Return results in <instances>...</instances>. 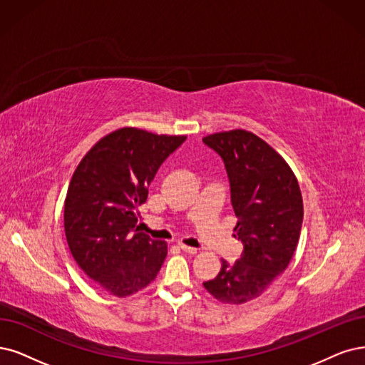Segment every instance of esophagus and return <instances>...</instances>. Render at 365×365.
<instances>
[{
  "instance_id": "obj_1",
  "label": "esophagus",
  "mask_w": 365,
  "mask_h": 365,
  "mask_svg": "<svg viewBox=\"0 0 365 365\" xmlns=\"http://www.w3.org/2000/svg\"><path fill=\"white\" fill-rule=\"evenodd\" d=\"M179 248L182 250V251H185V252H190V254H197V248H194V247H187V245H185V244H179Z\"/></svg>"
}]
</instances>
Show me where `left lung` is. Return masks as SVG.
Returning a JSON list of instances; mask_svg holds the SVG:
<instances>
[{
	"instance_id": "8db88e82",
	"label": "left lung",
	"mask_w": 365,
	"mask_h": 365,
	"mask_svg": "<svg viewBox=\"0 0 365 365\" xmlns=\"http://www.w3.org/2000/svg\"><path fill=\"white\" fill-rule=\"evenodd\" d=\"M203 143L224 162L237 218L235 237L244 245L240 259H222L220 274L203 286L221 302L244 304L289 266L304 218L301 190L286 160L257 135L236 129Z\"/></svg>"
}]
</instances>
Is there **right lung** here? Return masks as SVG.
<instances>
[{
	"instance_id": "add662e5",
	"label": "right lung",
	"mask_w": 365,
	"mask_h": 365,
	"mask_svg": "<svg viewBox=\"0 0 365 365\" xmlns=\"http://www.w3.org/2000/svg\"><path fill=\"white\" fill-rule=\"evenodd\" d=\"M186 137L118 129L79 162L64 201V232L78 266L110 293L129 296L156 278L167 244L138 228L158 168Z\"/></svg>"
}]
</instances>
